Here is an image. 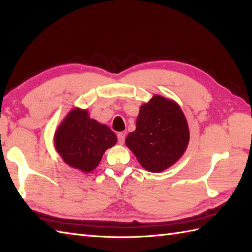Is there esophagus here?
<instances>
[{"instance_id": "34e87169", "label": "esophagus", "mask_w": 252, "mask_h": 252, "mask_svg": "<svg viewBox=\"0 0 252 252\" xmlns=\"http://www.w3.org/2000/svg\"><path fill=\"white\" fill-rule=\"evenodd\" d=\"M126 140V132H120L118 133V142L119 144H123Z\"/></svg>"}]
</instances>
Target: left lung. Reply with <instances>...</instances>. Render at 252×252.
Instances as JSON below:
<instances>
[{"label":"left lung","mask_w":252,"mask_h":252,"mask_svg":"<svg viewBox=\"0 0 252 252\" xmlns=\"http://www.w3.org/2000/svg\"><path fill=\"white\" fill-rule=\"evenodd\" d=\"M189 141V126L180 106L155 95L141 106L136 129L126 136V144L144 169L158 173L178 161Z\"/></svg>","instance_id":"1"}]
</instances>
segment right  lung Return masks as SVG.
<instances>
[{"label":"right lung","instance_id":"obj_1","mask_svg":"<svg viewBox=\"0 0 252 252\" xmlns=\"http://www.w3.org/2000/svg\"><path fill=\"white\" fill-rule=\"evenodd\" d=\"M117 143V136L106 125L91 119L87 109L74 108L57 127L54 144L68 165L82 172L97 167L106 149Z\"/></svg>","mask_w":252,"mask_h":252}]
</instances>
